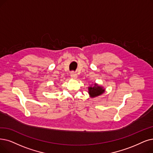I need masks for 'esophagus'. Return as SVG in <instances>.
Instances as JSON below:
<instances>
[{"mask_svg":"<svg viewBox=\"0 0 153 153\" xmlns=\"http://www.w3.org/2000/svg\"><path fill=\"white\" fill-rule=\"evenodd\" d=\"M70 76H71V78H73V79H76V78H77V75H76V73H75V72L72 71V72L70 73Z\"/></svg>","mask_w":153,"mask_h":153,"instance_id":"34e87169","label":"esophagus"}]
</instances>
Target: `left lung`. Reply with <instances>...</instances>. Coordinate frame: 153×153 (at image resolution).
I'll use <instances>...</instances> for the list:
<instances>
[{
	"instance_id": "1",
	"label": "left lung",
	"mask_w": 153,
	"mask_h": 153,
	"mask_svg": "<svg viewBox=\"0 0 153 153\" xmlns=\"http://www.w3.org/2000/svg\"><path fill=\"white\" fill-rule=\"evenodd\" d=\"M88 94L90 95V97L91 98L96 97L97 96H99L102 95V94L104 93L105 89L102 87L100 86V85H97V83H95L94 86H90L88 88Z\"/></svg>"
}]
</instances>
